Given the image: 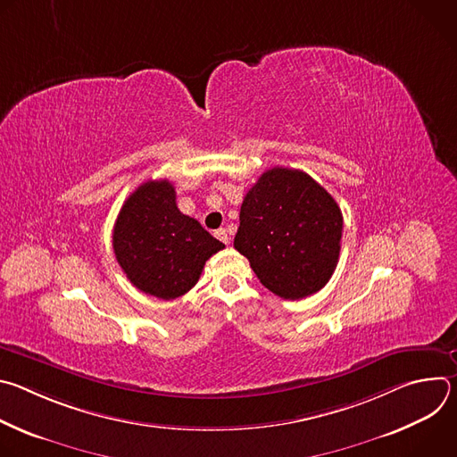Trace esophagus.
I'll list each match as a JSON object with an SVG mask.
<instances>
[{
  "mask_svg": "<svg viewBox=\"0 0 457 457\" xmlns=\"http://www.w3.org/2000/svg\"><path fill=\"white\" fill-rule=\"evenodd\" d=\"M215 237H217L219 240H222L224 244H229V235H228V231H226V229H222V228H220V229H217V231H215Z\"/></svg>",
  "mask_w": 457,
  "mask_h": 457,
  "instance_id": "34e87169",
  "label": "esophagus"
}]
</instances>
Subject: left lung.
I'll return each mask as SVG.
<instances>
[{"instance_id": "left-lung-1", "label": "left lung", "mask_w": 457, "mask_h": 457, "mask_svg": "<svg viewBox=\"0 0 457 457\" xmlns=\"http://www.w3.org/2000/svg\"><path fill=\"white\" fill-rule=\"evenodd\" d=\"M344 217L337 201L305 171L271 168L240 206L235 249L271 293L300 300L333 277Z\"/></svg>"}]
</instances>
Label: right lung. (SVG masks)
<instances>
[{
    "mask_svg": "<svg viewBox=\"0 0 457 457\" xmlns=\"http://www.w3.org/2000/svg\"><path fill=\"white\" fill-rule=\"evenodd\" d=\"M170 180H148L124 201L112 235L128 280L146 295L173 300L187 293L206 260L224 244L177 208Z\"/></svg>",
    "mask_w": 457,
    "mask_h": 457,
    "instance_id": "obj_1",
    "label": "right lung"
}]
</instances>
